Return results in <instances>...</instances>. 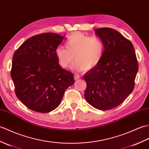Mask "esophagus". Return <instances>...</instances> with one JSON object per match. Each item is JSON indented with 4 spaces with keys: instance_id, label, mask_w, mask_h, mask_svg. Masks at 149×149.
Here are the masks:
<instances>
[{
    "instance_id": "1",
    "label": "esophagus",
    "mask_w": 149,
    "mask_h": 149,
    "mask_svg": "<svg viewBox=\"0 0 149 149\" xmlns=\"http://www.w3.org/2000/svg\"><path fill=\"white\" fill-rule=\"evenodd\" d=\"M74 80H78L79 78H80V75H79V74H75L74 76Z\"/></svg>"
}]
</instances>
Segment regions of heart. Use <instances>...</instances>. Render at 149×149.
Segmentation results:
<instances>
[{
  "mask_svg": "<svg viewBox=\"0 0 149 149\" xmlns=\"http://www.w3.org/2000/svg\"><path fill=\"white\" fill-rule=\"evenodd\" d=\"M65 47L58 46L55 55L58 64L67 69L72 62L73 69L77 71H89L101 62L104 54V45L101 39L92 37L80 32H75L68 38Z\"/></svg>",
  "mask_w": 149,
  "mask_h": 149,
  "instance_id": "obj_1",
  "label": "heart"
}]
</instances>
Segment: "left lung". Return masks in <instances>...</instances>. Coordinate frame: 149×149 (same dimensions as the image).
I'll use <instances>...</instances> for the list:
<instances>
[{
	"label": "left lung",
	"mask_w": 149,
	"mask_h": 149,
	"mask_svg": "<svg viewBox=\"0 0 149 149\" xmlns=\"http://www.w3.org/2000/svg\"><path fill=\"white\" fill-rule=\"evenodd\" d=\"M104 45L101 62L84 75L87 83L85 98L101 110L118 107L133 92L138 64L132 42L116 30L95 29Z\"/></svg>",
	"instance_id": "1"
}]
</instances>
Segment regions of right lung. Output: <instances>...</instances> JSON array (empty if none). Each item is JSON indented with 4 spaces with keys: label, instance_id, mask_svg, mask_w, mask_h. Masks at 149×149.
Listing matches in <instances>:
<instances>
[{
    "label": "right lung",
    "instance_id": "add662e5",
    "mask_svg": "<svg viewBox=\"0 0 149 149\" xmlns=\"http://www.w3.org/2000/svg\"><path fill=\"white\" fill-rule=\"evenodd\" d=\"M64 38L50 32L36 35L13 55L11 76L16 95L33 111L55 110L66 89L74 83L73 74L61 68L55 55Z\"/></svg>",
    "mask_w": 149,
    "mask_h": 149
}]
</instances>
